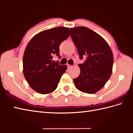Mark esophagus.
<instances>
[{"instance_id": "1", "label": "esophagus", "mask_w": 133, "mask_h": 133, "mask_svg": "<svg viewBox=\"0 0 133 133\" xmlns=\"http://www.w3.org/2000/svg\"><path fill=\"white\" fill-rule=\"evenodd\" d=\"M66 65H67V67H68V69L71 68L72 67V65H69V64H68Z\"/></svg>"}]
</instances>
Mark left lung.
<instances>
[{"label":"left lung","instance_id":"1","mask_svg":"<svg viewBox=\"0 0 133 133\" xmlns=\"http://www.w3.org/2000/svg\"><path fill=\"white\" fill-rule=\"evenodd\" d=\"M71 36L79 55L85 59L78 64L79 76L74 79L75 85L84 93L92 94L102 89L112 71L114 57L112 50L105 40L86 27L70 28Z\"/></svg>","mask_w":133,"mask_h":133}]
</instances>
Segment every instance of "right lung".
Returning <instances> with one entry per match:
<instances>
[{"label":"right lung","instance_id":"1","mask_svg":"<svg viewBox=\"0 0 133 133\" xmlns=\"http://www.w3.org/2000/svg\"><path fill=\"white\" fill-rule=\"evenodd\" d=\"M69 35V28L59 26L39 32L27 45L23 57V75L37 92L48 94L57 87L67 66L55 63L53 56H59V46Z\"/></svg>","mask_w":133,"mask_h":133}]
</instances>
